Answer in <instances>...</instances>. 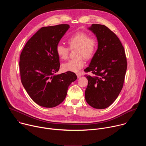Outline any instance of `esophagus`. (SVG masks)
Wrapping results in <instances>:
<instances>
[{"label": "esophagus", "instance_id": "esophagus-1", "mask_svg": "<svg viewBox=\"0 0 146 146\" xmlns=\"http://www.w3.org/2000/svg\"><path fill=\"white\" fill-rule=\"evenodd\" d=\"M76 75H77V76L78 78H80V77H81V73H76Z\"/></svg>", "mask_w": 146, "mask_h": 146}]
</instances>
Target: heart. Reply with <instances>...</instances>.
<instances>
[{"label":"heart","mask_w":146,"mask_h":146,"mask_svg":"<svg viewBox=\"0 0 146 146\" xmlns=\"http://www.w3.org/2000/svg\"><path fill=\"white\" fill-rule=\"evenodd\" d=\"M67 43L70 49L76 48L74 59L62 65L65 71L78 72L84 66L85 59H91L95 55L98 47V41L95 37L90 35L83 31L77 32L68 40ZM69 48L62 44H58L56 47V53L59 58L62 60L67 59L69 56Z\"/></svg>","instance_id":"b5f03b06"}]
</instances>
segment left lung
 <instances>
[{
    "label": "left lung",
    "mask_w": 146,
    "mask_h": 146,
    "mask_svg": "<svg viewBox=\"0 0 146 146\" xmlns=\"http://www.w3.org/2000/svg\"><path fill=\"white\" fill-rule=\"evenodd\" d=\"M96 36L98 47L84 72L88 86L85 98L95 109L110 106L119 95L127 69V60L123 46L117 35L105 25L92 24L89 28Z\"/></svg>",
    "instance_id": "8db88e82"
}]
</instances>
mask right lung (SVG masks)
I'll return each instance as SVG.
<instances>
[{
    "instance_id": "right-lung-1",
    "label": "right lung",
    "mask_w": 146,
    "mask_h": 146,
    "mask_svg": "<svg viewBox=\"0 0 146 146\" xmlns=\"http://www.w3.org/2000/svg\"><path fill=\"white\" fill-rule=\"evenodd\" d=\"M68 24L40 28L25 45L19 58L22 84L31 99L44 108H54L64 100L68 87L77 79L67 72L55 75L60 67L56 47L68 29Z\"/></svg>"
}]
</instances>
